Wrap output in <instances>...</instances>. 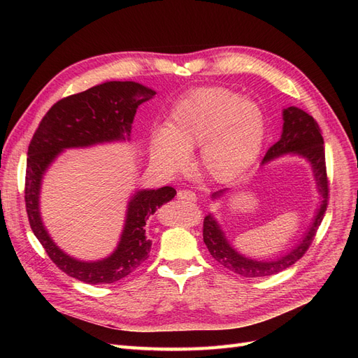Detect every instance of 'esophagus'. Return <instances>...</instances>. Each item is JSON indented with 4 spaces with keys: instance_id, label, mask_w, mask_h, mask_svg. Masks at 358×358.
<instances>
[{
    "instance_id": "obj_1",
    "label": "esophagus",
    "mask_w": 358,
    "mask_h": 358,
    "mask_svg": "<svg viewBox=\"0 0 358 358\" xmlns=\"http://www.w3.org/2000/svg\"><path fill=\"white\" fill-rule=\"evenodd\" d=\"M178 199L179 200H185L188 203H196L197 201V196L196 192H192L189 189H182L178 192Z\"/></svg>"
}]
</instances>
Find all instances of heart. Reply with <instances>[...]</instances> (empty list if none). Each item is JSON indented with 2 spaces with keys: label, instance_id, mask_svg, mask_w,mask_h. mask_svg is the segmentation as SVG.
<instances>
[{
  "label": "heart",
  "instance_id": "b5f03b06",
  "mask_svg": "<svg viewBox=\"0 0 358 358\" xmlns=\"http://www.w3.org/2000/svg\"><path fill=\"white\" fill-rule=\"evenodd\" d=\"M264 117L259 107L224 88H199L182 96L167 116L166 128L150 138L157 166L175 173L200 146L201 170L216 182H231L252 166L262 149Z\"/></svg>",
  "mask_w": 358,
  "mask_h": 358
}]
</instances>
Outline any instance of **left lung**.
Listing matches in <instances>:
<instances>
[{
    "instance_id": "left-lung-1",
    "label": "left lung",
    "mask_w": 358,
    "mask_h": 358,
    "mask_svg": "<svg viewBox=\"0 0 358 358\" xmlns=\"http://www.w3.org/2000/svg\"><path fill=\"white\" fill-rule=\"evenodd\" d=\"M289 152H296L305 157L312 164L313 173H315V180L321 194V206L315 215V220H313V224L308 230L305 239L285 257L272 259V262H257V259L246 258L239 252H236L230 243L227 242L218 222L215 221L212 215H208L203 221V241L216 262L233 273L243 278H263L276 275L299 262L309 249L313 239H315L318 227L321 225L329 204L326 149H324V138L318 122L308 112L299 109L296 106L287 107L284 110L282 136H280V140H278L273 146H270L263 162ZM221 192L222 191L215 192L213 197L220 196Z\"/></svg>"
}]
</instances>
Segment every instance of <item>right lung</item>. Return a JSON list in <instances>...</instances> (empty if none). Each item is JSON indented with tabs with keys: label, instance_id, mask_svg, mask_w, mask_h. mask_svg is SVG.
Wrapping results in <instances>:
<instances>
[{
	"label": "right lung",
	"instance_id": "add662e5",
	"mask_svg": "<svg viewBox=\"0 0 358 358\" xmlns=\"http://www.w3.org/2000/svg\"><path fill=\"white\" fill-rule=\"evenodd\" d=\"M155 91L136 82H106L53 104L43 116L28 146L25 204L28 221L46 254L59 270L85 284H113L142 266L150 251L145 225L150 215L176 196L162 187L143 189L128 203L124 233L116 251L101 262L83 263L64 254L43 227L38 210L41 178L61 150L122 140L131 133L137 107Z\"/></svg>",
	"mask_w": 358,
	"mask_h": 358
}]
</instances>
